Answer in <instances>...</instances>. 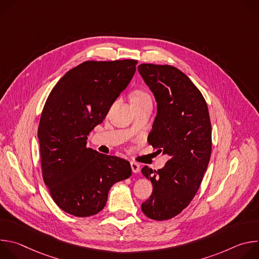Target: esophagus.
<instances>
[{
    "instance_id": "34e87169",
    "label": "esophagus",
    "mask_w": 259,
    "mask_h": 259,
    "mask_svg": "<svg viewBox=\"0 0 259 259\" xmlns=\"http://www.w3.org/2000/svg\"><path fill=\"white\" fill-rule=\"evenodd\" d=\"M131 168L134 173H138L140 171V165L136 162H131Z\"/></svg>"
}]
</instances>
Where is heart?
Listing matches in <instances>:
<instances>
[{
	"label": "heart",
	"instance_id": "obj_1",
	"mask_svg": "<svg viewBox=\"0 0 259 259\" xmlns=\"http://www.w3.org/2000/svg\"><path fill=\"white\" fill-rule=\"evenodd\" d=\"M145 98H150V96L147 95V93H145L143 90H140V89L134 90L131 94V100H140Z\"/></svg>",
	"mask_w": 259,
	"mask_h": 259
}]
</instances>
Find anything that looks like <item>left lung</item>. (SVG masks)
<instances>
[{"mask_svg": "<svg viewBox=\"0 0 259 259\" xmlns=\"http://www.w3.org/2000/svg\"><path fill=\"white\" fill-rule=\"evenodd\" d=\"M138 71L158 102L147 141L169 156L162 169L142 168L153 193L141 210L151 219L167 220L190 205L201 186L212 150L209 110L201 91L178 68L142 63Z\"/></svg>", "mask_w": 259, "mask_h": 259, "instance_id": "obj_1", "label": "left lung"}]
</instances>
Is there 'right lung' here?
<instances>
[{
	"label": "right lung",
	"mask_w": 259,
	"mask_h": 259,
	"mask_svg": "<svg viewBox=\"0 0 259 259\" xmlns=\"http://www.w3.org/2000/svg\"><path fill=\"white\" fill-rule=\"evenodd\" d=\"M137 60L85 61L68 70L43 107L38 137L42 176L56 205L78 217L101 211L109 189L128 178V161L87 147V135L132 79Z\"/></svg>",
	"instance_id": "add662e5"
}]
</instances>
